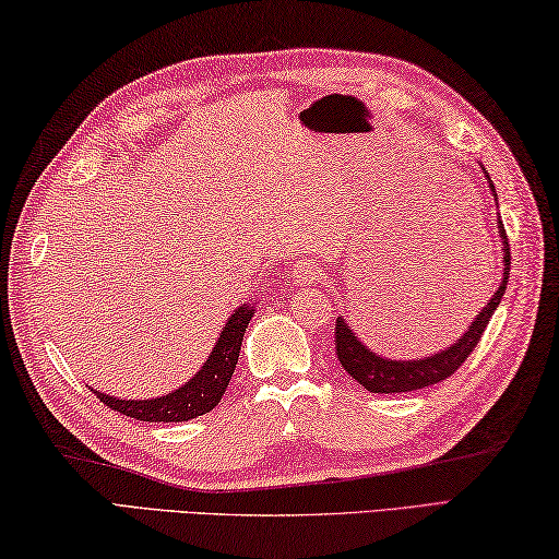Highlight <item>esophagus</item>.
Returning <instances> with one entry per match:
<instances>
[{
	"mask_svg": "<svg viewBox=\"0 0 559 559\" xmlns=\"http://www.w3.org/2000/svg\"><path fill=\"white\" fill-rule=\"evenodd\" d=\"M321 274V264H319V260H314V258H305V260H299L297 262V267H295V277H297V282L299 285H311V282H314L317 277Z\"/></svg>",
	"mask_w": 559,
	"mask_h": 559,
	"instance_id": "esophagus-1",
	"label": "esophagus"
}]
</instances>
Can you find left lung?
Masks as SVG:
<instances>
[{
	"label": "left lung",
	"instance_id": "obj_1",
	"mask_svg": "<svg viewBox=\"0 0 559 559\" xmlns=\"http://www.w3.org/2000/svg\"><path fill=\"white\" fill-rule=\"evenodd\" d=\"M498 233H501V240H503V282L501 287L496 289V295L488 299V305L478 311L474 324L468 326L466 334L459 338L454 346H449L447 350H442V354H435L419 360L380 358L376 354H370V350L356 338L354 331H350L346 319L338 317L336 331H334L336 358L341 360V366H344L346 373L354 378L356 383L370 390V393H378V395L413 393V390L442 383V380H447L449 376H454L456 370L464 366V360L472 356V350L478 346L488 321H491L496 307L501 305V297L506 295V282H508V274H511V248H508V238H506V228L501 218H498Z\"/></svg>",
	"mask_w": 559,
	"mask_h": 559
}]
</instances>
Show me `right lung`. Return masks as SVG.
I'll return each instance as SVG.
<instances>
[{"instance_id":"right-lung-1","label":"right lung","mask_w":559,"mask_h":559,"mask_svg":"<svg viewBox=\"0 0 559 559\" xmlns=\"http://www.w3.org/2000/svg\"><path fill=\"white\" fill-rule=\"evenodd\" d=\"M252 314L254 309L248 305L235 309V314H230L218 344L211 350V356L203 364V368L189 380V383L174 390L169 395L154 400H117L97 393V390H93V393L103 405L115 409V413L142 419V423H186V419L211 413V409L221 403L225 388H228L235 373V366H238L242 334L245 329H248Z\"/></svg>"}]
</instances>
